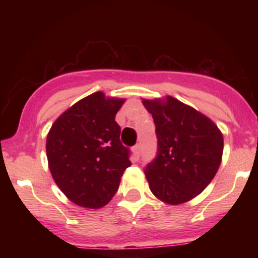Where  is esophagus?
<instances>
[{
	"label": "esophagus",
	"mask_w": 258,
	"mask_h": 258,
	"mask_svg": "<svg viewBox=\"0 0 258 258\" xmlns=\"http://www.w3.org/2000/svg\"><path fill=\"white\" fill-rule=\"evenodd\" d=\"M133 153H135L136 158H139L141 156V153H142V146L141 144H136L135 147H133Z\"/></svg>",
	"instance_id": "esophagus-1"
}]
</instances>
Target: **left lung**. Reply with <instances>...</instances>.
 Instances as JSON below:
<instances>
[{
	"label": "left lung",
	"instance_id": "obj_1",
	"mask_svg": "<svg viewBox=\"0 0 258 258\" xmlns=\"http://www.w3.org/2000/svg\"><path fill=\"white\" fill-rule=\"evenodd\" d=\"M155 123L158 152L144 173L152 193L177 205L199 195L221 165L223 136L209 117L173 97L144 99Z\"/></svg>",
	"mask_w": 258,
	"mask_h": 258
}]
</instances>
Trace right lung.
I'll return each mask as SVG.
<instances>
[{"mask_svg": "<svg viewBox=\"0 0 258 258\" xmlns=\"http://www.w3.org/2000/svg\"><path fill=\"white\" fill-rule=\"evenodd\" d=\"M123 102L96 92L63 112L49 130V170L59 189L76 205H106L131 166V150L121 143V128L115 121Z\"/></svg>", "mask_w": 258, "mask_h": 258, "instance_id": "obj_1", "label": "right lung"}]
</instances>
